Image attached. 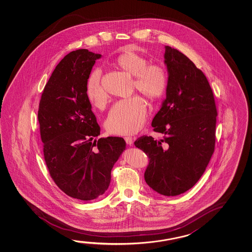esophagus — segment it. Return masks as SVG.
<instances>
[{
  "instance_id": "esophagus-1",
  "label": "esophagus",
  "mask_w": 252,
  "mask_h": 252,
  "mask_svg": "<svg viewBox=\"0 0 252 252\" xmlns=\"http://www.w3.org/2000/svg\"><path fill=\"white\" fill-rule=\"evenodd\" d=\"M125 140H126V144L132 145V143H133V138L131 136H126L125 137Z\"/></svg>"
}]
</instances>
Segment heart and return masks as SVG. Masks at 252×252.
Listing matches in <instances>:
<instances>
[{
  "mask_svg": "<svg viewBox=\"0 0 252 252\" xmlns=\"http://www.w3.org/2000/svg\"><path fill=\"white\" fill-rule=\"evenodd\" d=\"M116 66L134 76L133 87L150 101L159 99L167 87V76L161 66L149 65L142 55L127 50L116 59ZM88 100L95 107H102L108 100V95L101 83V72H92L86 86ZM147 108L140 96L121 100L116 103L109 113L105 126L114 134H132L138 132L144 124Z\"/></svg>",
  "mask_w": 252,
  "mask_h": 252,
  "instance_id": "1",
  "label": "heart"
}]
</instances>
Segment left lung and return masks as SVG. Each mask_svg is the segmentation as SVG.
<instances>
[{"label": "left lung", "instance_id": "8db88e82", "mask_svg": "<svg viewBox=\"0 0 252 252\" xmlns=\"http://www.w3.org/2000/svg\"><path fill=\"white\" fill-rule=\"evenodd\" d=\"M166 98L153 119L164 136L138 138L134 145L149 157L148 186L161 195L177 196L199 180L215 151L217 111L202 71L178 50L165 46Z\"/></svg>", "mask_w": 252, "mask_h": 252}]
</instances>
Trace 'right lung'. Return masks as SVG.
<instances>
[{"label":"right lung","mask_w":252,"mask_h":252,"mask_svg":"<svg viewBox=\"0 0 252 252\" xmlns=\"http://www.w3.org/2000/svg\"><path fill=\"white\" fill-rule=\"evenodd\" d=\"M101 57L87 49L66 54L46 83L37 112L51 177L63 192L85 201L106 191L113 165L126 149L121 137L97 139L100 126L86 86Z\"/></svg>","instance_id":"obj_1"}]
</instances>
